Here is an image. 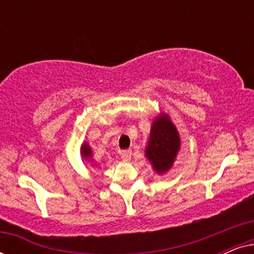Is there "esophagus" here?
Masks as SVG:
<instances>
[{
    "label": "esophagus",
    "mask_w": 254,
    "mask_h": 254,
    "mask_svg": "<svg viewBox=\"0 0 254 254\" xmlns=\"http://www.w3.org/2000/svg\"><path fill=\"white\" fill-rule=\"evenodd\" d=\"M131 157V151L130 150H123L121 151V158L124 162H129Z\"/></svg>",
    "instance_id": "obj_1"
}]
</instances>
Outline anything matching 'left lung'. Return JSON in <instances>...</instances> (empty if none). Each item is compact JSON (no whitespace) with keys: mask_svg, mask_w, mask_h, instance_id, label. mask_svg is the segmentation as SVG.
Segmentation results:
<instances>
[{"mask_svg":"<svg viewBox=\"0 0 254 254\" xmlns=\"http://www.w3.org/2000/svg\"><path fill=\"white\" fill-rule=\"evenodd\" d=\"M179 145V134L168 116L156 118L150 130L148 147L145 148V155L156 171L163 173L171 168Z\"/></svg>","mask_w":254,"mask_h":254,"instance_id":"obj_1","label":"left lung"}]
</instances>
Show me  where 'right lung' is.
I'll list each match as a JSON object with an SVG mask.
<instances>
[{
	"label": "right lung",
	"instance_id": "obj_1",
	"mask_svg": "<svg viewBox=\"0 0 254 254\" xmlns=\"http://www.w3.org/2000/svg\"><path fill=\"white\" fill-rule=\"evenodd\" d=\"M82 155L84 156L85 158L91 157V149H90V147L86 143L82 145Z\"/></svg>",
	"mask_w": 254,
	"mask_h": 254
}]
</instances>
